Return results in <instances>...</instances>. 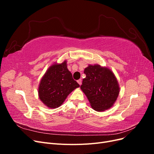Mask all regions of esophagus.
Returning <instances> with one entry per match:
<instances>
[{"instance_id":"1","label":"esophagus","mask_w":154,"mask_h":154,"mask_svg":"<svg viewBox=\"0 0 154 154\" xmlns=\"http://www.w3.org/2000/svg\"><path fill=\"white\" fill-rule=\"evenodd\" d=\"M77 82H78V84H79V85H82V80H81V79H80V80H78Z\"/></svg>"}]
</instances>
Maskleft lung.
<instances>
[{
  "label": "left lung",
  "instance_id": "left-lung-1",
  "mask_svg": "<svg viewBox=\"0 0 154 154\" xmlns=\"http://www.w3.org/2000/svg\"><path fill=\"white\" fill-rule=\"evenodd\" d=\"M86 77L80 87L92 108L98 112L113 106L119 93V86L111 70L100 65H88L84 70Z\"/></svg>",
  "mask_w": 154,
  "mask_h": 154
}]
</instances>
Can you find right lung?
Segmentation results:
<instances>
[{
    "label": "right lung",
    "mask_w": 154,
    "mask_h": 154,
    "mask_svg": "<svg viewBox=\"0 0 154 154\" xmlns=\"http://www.w3.org/2000/svg\"><path fill=\"white\" fill-rule=\"evenodd\" d=\"M80 85L72 78L67 69V61L51 66L42 78L38 87V96L50 109L62 105L67 96Z\"/></svg>",
    "instance_id": "obj_1"
}]
</instances>
